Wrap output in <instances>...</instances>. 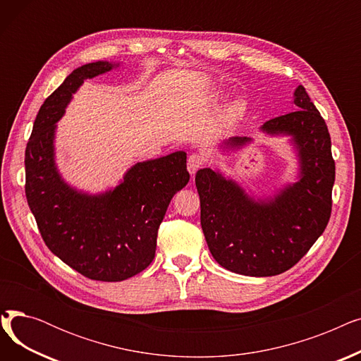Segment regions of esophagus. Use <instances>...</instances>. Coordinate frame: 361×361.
Listing matches in <instances>:
<instances>
[{
  "mask_svg": "<svg viewBox=\"0 0 361 361\" xmlns=\"http://www.w3.org/2000/svg\"><path fill=\"white\" fill-rule=\"evenodd\" d=\"M204 165V158L203 155L200 154H192L190 157H188V161H187V166H188V173L190 174H196V171L199 168H202Z\"/></svg>",
  "mask_w": 361,
  "mask_h": 361,
  "instance_id": "esophagus-1",
  "label": "esophagus"
}]
</instances>
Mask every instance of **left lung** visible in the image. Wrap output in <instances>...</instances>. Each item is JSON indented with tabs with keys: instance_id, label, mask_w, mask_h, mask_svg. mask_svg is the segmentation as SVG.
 I'll use <instances>...</instances> for the list:
<instances>
[{
	"instance_id": "obj_1",
	"label": "left lung",
	"mask_w": 361,
	"mask_h": 361,
	"mask_svg": "<svg viewBox=\"0 0 361 361\" xmlns=\"http://www.w3.org/2000/svg\"><path fill=\"white\" fill-rule=\"evenodd\" d=\"M295 111L263 124L269 135H291L300 152L301 178L269 203H256L209 168L199 169L200 224L214 259L222 268L249 276L288 271L325 231L332 211L335 161L325 120L306 89L294 93ZM247 137H233L240 146Z\"/></svg>"
}]
</instances>
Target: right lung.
<instances>
[{
  "mask_svg": "<svg viewBox=\"0 0 361 361\" xmlns=\"http://www.w3.org/2000/svg\"><path fill=\"white\" fill-rule=\"evenodd\" d=\"M105 61L75 68L42 104L29 137L25 192L47 247L94 281L118 282L146 269L155 257L166 207L190 180L185 152L140 162L124 181L99 196L78 193L54 165V130L85 79L109 71Z\"/></svg>",
  "mask_w": 361,
  "mask_h": 361,
  "instance_id": "obj_1",
  "label": "right lung"
}]
</instances>
